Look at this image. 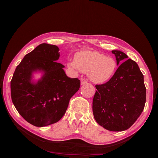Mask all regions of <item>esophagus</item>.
I'll return each mask as SVG.
<instances>
[{"label": "esophagus", "mask_w": 158, "mask_h": 158, "mask_svg": "<svg viewBox=\"0 0 158 158\" xmlns=\"http://www.w3.org/2000/svg\"><path fill=\"white\" fill-rule=\"evenodd\" d=\"M88 83V81L85 79H81V85H84Z\"/></svg>", "instance_id": "obj_1"}]
</instances>
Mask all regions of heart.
<instances>
[{
    "label": "heart",
    "instance_id": "obj_1",
    "mask_svg": "<svg viewBox=\"0 0 158 158\" xmlns=\"http://www.w3.org/2000/svg\"><path fill=\"white\" fill-rule=\"evenodd\" d=\"M70 68L87 73L89 79L96 83H104L112 78L117 70V62L113 57L90 50L77 52L75 60L68 63Z\"/></svg>",
    "mask_w": 158,
    "mask_h": 158
}]
</instances>
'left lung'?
Instances as JSON below:
<instances>
[{
    "label": "left lung",
    "mask_w": 158,
    "mask_h": 158,
    "mask_svg": "<svg viewBox=\"0 0 158 158\" xmlns=\"http://www.w3.org/2000/svg\"><path fill=\"white\" fill-rule=\"evenodd\" d=\"M117 65L108 82L96 85L92 110L94 119L104 128L123 131L132 126L143 112L146 102L144 77L136 62L125 53L113 50Z\"/></svg>",
    "instance_id": "obj_1"
}]
</instances>
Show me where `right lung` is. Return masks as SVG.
Segmentation results:
<instances>
[{"mask_svg": "<svg viewBox=\"0 0 158 158\" xmlns=\"http://www.w3.org/2000/svg\"><path fill=\"white\" fill-rule=\"evenodd\" d=\"M59 50L56 45H39L24 56L11 81L13 105L20 115L35 126L58 122L80 88V80L66 76L64 66L56 62ZM36 72L42 74L37 81L33 79Z\"/></svg>", "mask_w": 158, "mask_h": 158, "instance_id": "1", "label": "right lung"}]
</instances>
